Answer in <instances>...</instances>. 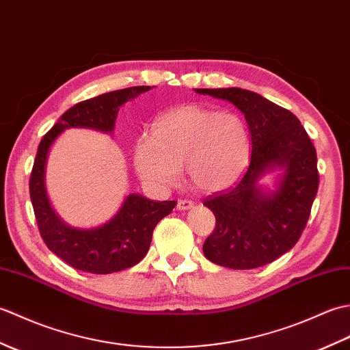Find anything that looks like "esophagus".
I'll return each instance as SVG.
<instances>
[{
    "label": "esophagus",
    "instance_id": "1",
    "mask_svg": "<svg viewBox=\"0 0 350 350\" xmlns=\"http://www.w3.org/2000/svg\"><path fill=\"white\" fill-rule=\"evenodd\" d=\"M194 207V202H191V200H179L177 202V209L179 211H188Z\"/></svg>",
    "mask_w": 350,
    "mask_h": 350
}]
</instances>
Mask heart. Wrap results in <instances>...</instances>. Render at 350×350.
Listing matches in <instances>:
<instances>
[{"label":"heart","instance_id":"1","mask_svg":"<svg viewBox=\"0 0 350 350\" xmlns=\"http://www.w3.org/2000/svg\"><path fill=\"white\" fill-rule=\"evenodd\" d=\"M250 133L239 116L200 105H180L161 114L152 133L139 135L133 148L138 176L153 188L179 180L180 168L203 192L227 189L248 165Z\"/></svg>","mask_w":350,"mask_h":350}]
</instances>
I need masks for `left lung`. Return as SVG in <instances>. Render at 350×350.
Returning a JSON list of instances; mask_svg holds the SVG:
<instances>
[{
    "instance_id": "8db88e82",
    "label": "left lung",
    "mask_w": 350,
    "mask_h": 350,
    "mask_svg": "<svg viewBox=\"0 0 350 350\" xmlns=\"http://www.w3.org/2000/svg\"><path fill=\"white\" fill-rule=\"evenodd\" d=\"M242 111L251 133L250 165L232 189L206 198L217 226L203 245L206 258L230 269H254L295 247L307 226L319 188L317 154L308 133L288 109L243 88H196ZM281 169L278 187L261 177Z\"/></svg>"
}]
</instances>
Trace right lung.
<instances>
[{
  "label": "right lung",
  "mask_w": 350,
  "mask_h": 350,
  "mask_svg": "<svg viewBox=\"0 0 350 350\" xmlns=\"http://www.w3.org/2000/svg\"><path fill=\"white\" fill-rule=\"evenodd\" d=\"M150 85L123 88L73 105L44 135L37 148L29 179V197L42 239L63 262L90 273H113L137 265L147 254L156 224L174 209L177 202H153L129 194L120 209L105 224L75 228L66 224L49 203L44 173L51 146L70 128H88L111 133L120 107L150 90Z\"/></svg>",
  "instance_id": "1"
}]
</instances>
